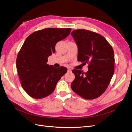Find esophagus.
I'll use <instances>...</instances> for the list:
<instances>
[{
    "instance_id": "34e87169",
    "label": "esophagus",
    "mask_w": 132,
    "mask_h": 132,
    "mask_svg": "<svg viewBox=\"0 0 132 132\" xmlns=\"http://www.w3.org/2000/svg\"><path fill=\"white\" fill-rule=\"evenodd\" d=\"M67 71H68V72H71V69H68Z\"/></svg>"
}]
</instances>
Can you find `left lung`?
<instances>
[{
	"instance_id": "obj_1",
	"label": "left lung",
	"mask_w": 132,
	"mask_h": 132,
	"mask_svg": "<svg viewBox=\"0 0 132 132\" xmlns=\"http://www.w3.org/2000/svg\"><path fill=\"white\" fill-rule=\"evenodd\" d=\"M71 35L78 48V61L88 63L86 73L73 70L75 79L71 88L86 100L98 98L108 87L114 73V53L100 34L84 29L73 30Z\"/></svg>"
}]
</instances>
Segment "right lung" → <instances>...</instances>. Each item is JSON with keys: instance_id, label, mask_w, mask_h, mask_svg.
<instances>
[{"instance_id": "right-lung-1", "label": "right lung", "mask_w": 132, "mask_h": 132, "mask_svg": "<svg viewBox=\"0 0 132 132\" xmlns=\"http://www.w3.org/2000/svg\"><path fill=\"white\" fill-rule=\"evenodd\" d=\"M71 28H46L30 34L24 41L16 59L23 89L28 95L41 99L50 95L67 72L65 67H54L47 62L55 53L57 42L69 35Z\"/></svg>"}]
</instances>
